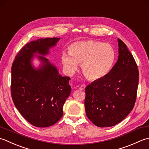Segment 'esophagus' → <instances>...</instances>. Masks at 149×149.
Returning <instances> with one entry per match:
<instances>
[{
	"instance_id": "34e87169",
	"label": "esophagus",
	"mask_w": 149,
	"mask_h": 149,
	"mask_svg": "<svg viewBox=\"0 0 149 149\" xmlns=\"http://www.w3.org/2000/svg\"><path fill=\"white\" fill-rule=\"evenodd\" d=\"M85 88H86V85H85V84H82V85H81L79 89H80V90H84Z\"/></svg>"
}]
</instances>
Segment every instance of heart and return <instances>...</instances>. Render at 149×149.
<instances>
[{
	"label": "heart",
	"mask_w": 149,
	"mask_h": 149,
	"mask_svg": "<svg viewBox=\"0 0 149 149\" xmlns=\"http://www.w3.org/2000/svg\"><path fill=\"white\" fill-rule=\"evenodd\" d=\"M115 51L110 44L88 40L74 42L69 47V53H63L62 62L66 71L72 73L81 63V70L89 80L105 77L113 66Z\"/></svg>",
	"instance_id": "obj_1"
}]
</instances>
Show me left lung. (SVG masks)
I'll return each mask as SVG.
<instances>
[{
	"label": "left lung",
	"instance_id": "left-lung-1",
	"mask_svg": "<svg viewBox=\"0 0 149 149\" xmlns=\"http://www.w3.org/2000/svg\"><path fill=\"white\" fill-rule=\"evenodd\" d=\"M118 59L105 77L86 87L85 109L97 127L116 125L134 107L139 81L138 66L124 42L118 39Z\"/></svg>",
	"mask_w": 149,
	"mask_h": 149
}]
</instances>
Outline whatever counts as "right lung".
<instances>
[{
  "mask_svg": "<svg viewBox=\"0 0 149 149\" xmlns=\"http://www.w3.org/2000/svg\"><path fill=\"white\" fill-rule=\"evenodd\" d=\"M60 38L33 40L21 49L11 67V97L21 115L33 126L53 125L63 116V106L70 95L71 78L62 77L58 69L44 56L42 65L31 64L34 53L45 56Z\"/></svg>",
  "mask_w": 149,
  "mask_h": 149,
  "instance_id": "obj_1",
  "label": "right lung"
}]
</instances>
